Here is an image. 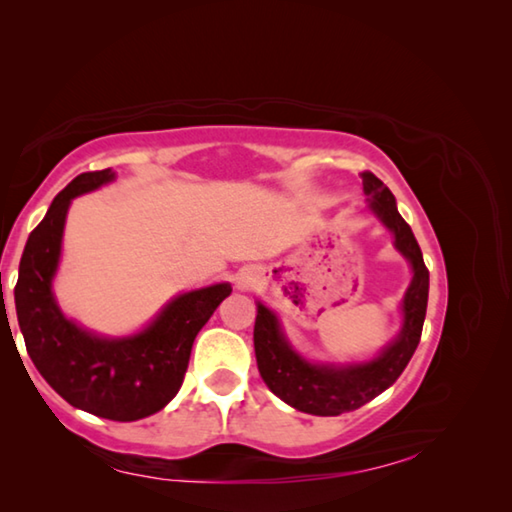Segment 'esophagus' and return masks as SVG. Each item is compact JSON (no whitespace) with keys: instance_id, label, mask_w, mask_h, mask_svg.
<instances>
[{"instance_id":"obj_1","label":"esophagus","mask_w":512,"mask_h":512,"mask_svg":"<svg viewBox=\"0 0 512 512\" xmlns=\"http://www.w3.org/2000/svg\"><path fill=\"white\" fill-rule=\"evenodd\" d=\"M235 280H237V287H239V289H248L250 282H253V273H250V271H241V273H237Z\"/></svg>"}]
</instances>
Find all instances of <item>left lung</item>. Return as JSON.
Masks as SVG:
<instances>
[{
	"mask_svg": "<svg viewBox=\"0 0 512 512\" xmlns=\"http://www.w3.org/2000/svg\"><path fill=\"white\" fill-rule=\"evenodd\" d=\"M363 192L370 212L393 235V244L411 264V284L402 298V329L377 357L359 363H311L293 348L280 318L257 300L255 357L264 384L293 409L311 415H341L375 400L393 386L420 343L429 298V271L422 250L400 212L395 196L375 173L363 171Z\"/></svg>",
	"mask_w": 512,
	"mask_h": 512,
	"instance_id": "8db88e82",
	"label": "left lung"
}]
</instances>
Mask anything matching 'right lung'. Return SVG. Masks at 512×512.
Returning a JSON list of instances; mask_svg holds the SVG:
<instances>
[{
  "label": "right lung",
  "mask_w": 512,
  "mask_h": 512,
  "mask_svg": "<svg viewBox=\"0 0 512 512\" xmlns=\"http://www.w3.org/2000/svg\"><path fill=\"white\" fill-rule=\"evenodd\" d=\"M112 180V169L81 173L54 198L24 246L15 311L33 366L65 402L99 418L133 422L158 413L176 397L196 334L232 287L219 282L180 293L131 336H101L69 320L51 289L67 210L76 196Z\"/></svg>",
  "instance_id": "1"
}]
</instances>
